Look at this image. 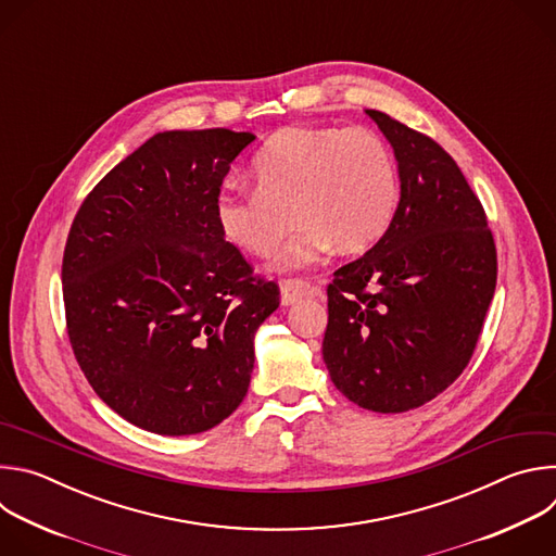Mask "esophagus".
<instances>
[{
	"instance_id": "1",
	"label": "esophagus",
	"mask_w": 556,
	"mask_h": 556,
	"mask_svg": "<svg viewBox=\"0 0 556 556\" xmlns=\"http://www.w3.org/2000/svg\"><path fill=\"white\" fill-rule=\"evenodd\" d=\"M279 290H281V305H292V303L301 301L303 296L312 294L314 286H309L303 279H283L279 283Z\"/></svg>"
}]
</instances>
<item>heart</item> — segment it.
Returning a JSON list of instances; mask_svg holds the SVG:
<instances>
[{
    "label": "heart",
    "instance_id": "b5f03b06",
    "mask_svg": "<svg viewBox=\"0 0 556 556\" xmlns=\"http://www.w3.org/2000/svg\"><path fill=\"white\" fill-rule=\"evenodd\" d=\"M257 187L224 185L213 204L219 232L251 255H270L292 226L275 270H301L332 247L363 253L387 232L401 202L387 140L365 127H283L253 157Z\"/></svg>",
    "mask_w": 556,
    "mask_h": 556
}]
</instances>
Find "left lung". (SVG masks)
<instances>
[{
  "label": "left lung",
  "instance_id": "obj_1",
  "mask_svg": "<svg viewBox=\"0 0 556 556\" xmlns=\"http://www.w3.org/2000/svg\"><path fill=\"white\" fill-rule=\"evenodd\" d=\"M393 147L401 202L380 240L328 286L324 361L363 409L403 414L468 365L497 283L482 202L429 136L365 110Z\"/></svg>",
  "mask_w": 556,
  "mask_h": 556
}]
</instances>
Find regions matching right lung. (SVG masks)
I'll list each match as a JSON object with an SVG mask.
<instances>
[{"instance_id":"right-lung-1","label":"right lung","mask_w":556,"mask_h":556,"mask_svg":"<svg viewBox=\"0 0 556 556\" xmlns=\"http://www.w3.org/2000/svg\"><path fill=\"white\" fill-rule=\"evenodd\" d=\"M251 131H161L84 200L63 251L67 337L99 399L157 435L226 420L251 384L279 288L253 275L213 204Z\"/></svg>"}]
</instances>
